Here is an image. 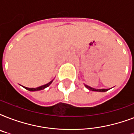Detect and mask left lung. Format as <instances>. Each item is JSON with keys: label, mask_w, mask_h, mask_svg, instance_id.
I'll return each mask as SVG.
<instances>
[{"label": "left lung", "mask_w": 134, "mask_h": 134, "mask_svg": "<svg viewBox=\"0 0 134 134\" xmlns=\"http://www.w3.org/2000/svg\"><path fill=\"white\" fill-rule=\"evenodd\" d=\"M86 87L88 88V90H90V91H97V92H106L107 90H108V89H94L93 88H91V87H90V86H87V85H85Z\"/></svg>", "instance_id": "obj_1"}]
</instances>
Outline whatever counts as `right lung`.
<instances>
[{
  "label": "right lung",
  "instance_id": "obj_1",
  "mask_svg": "<svg viewBox=\"0 0 134 134\" xmlns=\"http://www.w3.org/2000/svg\"><path fill=\"white\" fill-rule=\"evenodd\" d=\"M53 81H50L47 84H45V85H44V86H40V87H38V88H26V87H24V88H26V90H29V91H37V90H43L44 89V88H47L49 85H50L51 83H52Z\"/></svg>",
  "mask_w": 134,
  "mask_h": 134
}]
</instances>
